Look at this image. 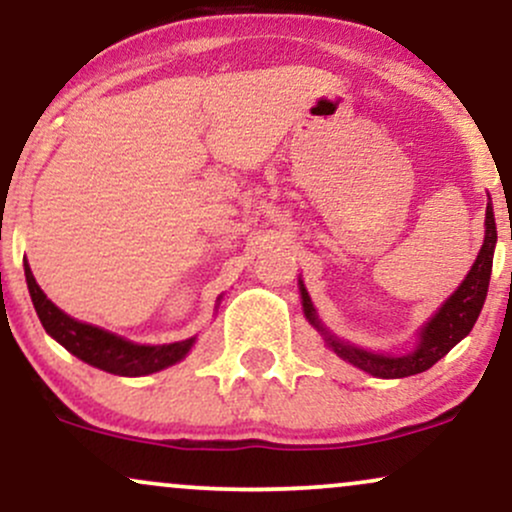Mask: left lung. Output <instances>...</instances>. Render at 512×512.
<instances>
[{
	"mask_svg": "<svg viewBox=\"0 0 512 512\" xmlns=\"http://www.w3.org/2000/svg\"><path fill=\"white\" fill-rule=\"evenodd\" d=\"M486 236L484 245H481L477 262L472 264L469 274L464 276V281L457 286V291L440 305V310L431 320L426 322V327L419 334V346H416L411 354L404 356H385V354H373V351L358 349V346L342 342L339 337L327 330L325 325L317 317L313 301H310L308 291H305L301 281V303L303 313L308 317L310 325L322 334L325 344L344 358L351 366L366 370V373L375 375V378H407V375L424 373L438 363L457 342H462L469 332H472L474 322L484 308L486 291H489V279H491V267H493V250H496V219H493V207H486Z\"/></svg>",
	"mask_w": 512,
	"mask_h": 512,
	"instance_id": "obj_1",
	"label": "left lung"
}]
</instances>
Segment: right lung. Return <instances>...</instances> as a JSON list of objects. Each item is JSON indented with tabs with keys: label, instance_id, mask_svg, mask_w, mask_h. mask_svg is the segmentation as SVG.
Wrapping results in <instances>:
<instances>
[{
	"label": "right lung",
	"instance_id": "add662e5",
	"mask_svg": "<svg viewBox=\"0 0 512 512\" xmlns=\"http://www.w3.org/2000/svg\"><path fill=\"white\" fill-rule=\"evenodd\" d=\"M23 272H26L28 291H31V301L35 305L40 322H43L45 332L50 334L55 342H60L69 354L88 363L93 368H101L105 373L125 375V378H139V375L158 373V370L173 366L190 354L195 337L185 339V342L173 344H134L127 339L117 337V334L101 330V327L86 325V322L74 320L67 313H62L55 303L45 296L43 289L35 284V276L23 262Z\"/></svg>",
	"mask_w": 512,
	"mask_h": 512
}]
</instances>
